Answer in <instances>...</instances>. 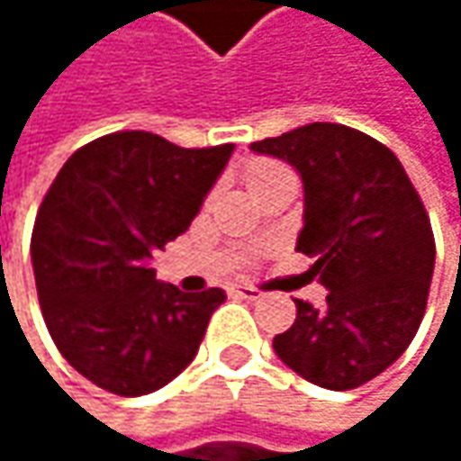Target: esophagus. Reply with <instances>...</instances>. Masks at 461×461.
Returning <instances> with one entry per match:
<instances>
[{"instance_id":"34e87169","label":"esophagus","mask_w":461,"mask_h":461,"mask_svg":"<svg viewBox=\"0 0 461 461\" xmlns=\"http://www.w3.org/2000/svg\"><path fill=\"white\" fill-rule=\"evenodd\" d=\"M231 294L234 296H240V299H248V302H256V299H261L264 294L258 291V288H253V285H234L231 288Z\"/></svg>"}]
</instances>
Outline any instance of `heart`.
Returning <instances> with one entry per match:
<instances>
[{
  "mask_svg": "<svg viewBox=\"0 0 461 461\" xmlns=\"http://www.w3.org/2000/svg\"><path fill=\"white\" fill-rule=\"evenodd\" d=\"M277 173H285V167H280V165H275V162H250L248 165V170H245V178H248V184H250V189L253 186H258V184H264L267 178H272V176H277Z\"/></svg>",
  "mask_w": 461,
  "mask_h": 461,
  "instance_id": "heart-1",
  "label": "heart"
}]
</instances>
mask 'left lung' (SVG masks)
<instances>
[{"mask_svg": "<svg viewBox=\"0 0 461 461\" xmlns=\"http://www.w3.org/2000/svg\"><path fill=\"white\" fill-rule=\"evenodd\" d=\"M250 149L302 176L296 250L328 288L322 307L294 299L296 321L272 347L307 382L355 390L406 352L424 318L435 269L427 211L401 159L355 128L312 122Z\"/></svg>", "mask_w": 461, "mask_h": 461, "instance_id": "obj_1", "label": "left lung"}]
</instances>
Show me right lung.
<instances>
[{"label":"right lung","instance_id":"obj_1","mask_svg":"<svg viewBox=\"0 0 461 461\" xmlns=\"http://www.w3.org/2000/svg\"><path fill=\"white\" fill-rule=\"evenodd\" d=\"M231 151L125 131L55 176L32 234L37 294L55 347L101 390L149 395L194 360L227 294H184L154 277L151 256L189 230Z\"/></svg>","mask_w":461,"mask_h":461}]
</instances>
